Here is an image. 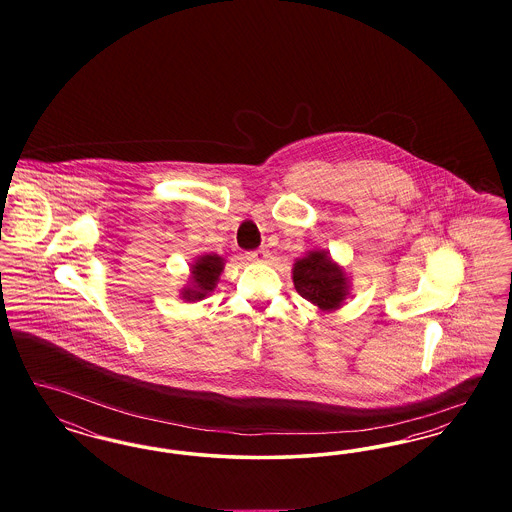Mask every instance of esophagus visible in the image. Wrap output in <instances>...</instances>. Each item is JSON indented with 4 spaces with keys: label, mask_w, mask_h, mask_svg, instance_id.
<instances>
[{
    "label": "esophagus",
    "mask_w": 512,
    "mask_h": 512,
    "mask_svg": "<svg viewBox=\"0 0 512 512\" xmlns=\"http://www.w3.org/2000/svg\"><path fill=\"white\" fill-rule=\"evenodd\" d=\"M268 257V251L265 247H259V249H253V251H247V259L249 261H257V263H261V261H265Z\"/></svg>",
    "instance_id": "34e87169"
}]
</instances>
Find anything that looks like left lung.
Returning a JSON list of instances; mask_svg holds the SVG:
<instances>
[{"label":"left lung","instance_id":"obj_1","mask_svg":"<svg viewBox=\"0 0 512 512\" xmlns=\"http://www.w3.org/2000/svg\"><path fill=\"white\" fill-rule=\"evenodd\" d=\"M293 286L322 311L340 307L347 295L343 270L324 251H311L293 265Z\"/></svg>","mask_w":512,"mask_h":512}]
</instances>
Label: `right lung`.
I'll list each match as a JSON object with an SVG mask.
<instances>
[{
	"label": "right lung",
	"instance_id": "1",
	"mask_svg": "<svg viewBox=\"0 0 512 512\" xmlns=\"http://www.w3.org/2000/svg\"><path fill=\"white\" fill-rule=\"evenodd\" d=\"M222 272V259L219 255H205L192 267L194 286L184 290V299H203L209 292L215 290L217 280Z\"/></svg>",
	"mask_w": 512,
	"mask_h": 512
}]
</instances>
